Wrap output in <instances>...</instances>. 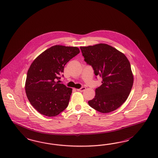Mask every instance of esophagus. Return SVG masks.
I'll use <instances>...</instances> for the list:
<instances>
[{
  "instance_id": "1",
  "label": "esophagus",
  "mask_w": 158,
  "mask_h": 158,
  "mask_svg": "<svg viewBox=\"0 0 158 158\" xmlns=\"http://www.w3.org/2000/svg\"><path fill=\"white\" fill-rule=\"evenodd\" d=\"M86 89V88L85 87H82L81 88H80V89H77L78 91L80 92H83Z\"/></svg>"
}]
</instances>
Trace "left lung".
<instances>
[{
	"mask_svg": "<svg viewBox=\"0 0 158 158\" xmlns=\"http://www.w3.org/2000/svg\"><path fill=\"white\" fill-rule=\"evenodd\" d=\"M80 49L95 75L102 78V84L95 89V98L88 101L89 105L102 113L116 110L126 101L133 85L134 77L127 57L105 44L81 46Z\"/></svg>",
	"mask_w": 158,
	"mask_h": 158,
	"instance_id": "obj_1",
	"label": "left lung"
}]
</instances>
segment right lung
Instances as JSON below:
<instances>
[{"label":"right lung","mask_w":158,"mask_h":158,"mask_svg":"<svg viewBox=\"0 0 158 158\" xmlns=\"http://www.w3.org/2000/svg\"><path fill=\"white\" fill-rule=\"evenodd\" d=\"M79 53L77 47L55 45L31 64L26 78V95L31 105L42 114L56 116L67 107L72 89L57 80L60 79L67 63Z\"/></svg>","instance_id":"add662e5"}]
</instances>
